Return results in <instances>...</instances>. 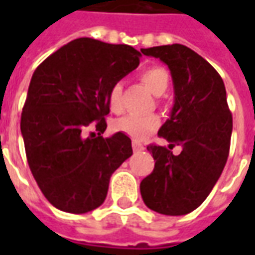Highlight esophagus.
<instances>
[{"label": "esophagus", "mask_w": 255, "mask_h": 255, "mask_svg": "<svg viewBox=\"0 0 255 255\" xmlns=\"http://www.w3.org/2000/svg\"><path fill=\"white\" fill-rule=\"evenodd\" d=\"M132 149L135 153H139V151H142V150H144V146L140 142H138V140H133L132 142Z\"/></svg>", "instance_id": "1"}]
</instances>
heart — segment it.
I'll list each match as a JSON object with an SVG mask.
<instances>
[{
  "instance_id": "heart-1",
  "label": "heart",
  "mask_w": 255,
  "mask_h": 255,
  "mask_svg": "<svg viewBox=\"0 0 255 255\" xmlns=\"http://www.w3.org/2000/svg\"><path fill=\"white\" fill-rule=\"evenodd\" d=\"M140 79L144 86L154 95H162L169 87V75L161 67L146 68L140 73ZM122 82H116L108 93V104L113 112L122 111ZM158 127H160V117L155 115H149V116L126 115L113 123L115 131L126 133L136 140L146 138Z\"/></svg>"
}]
</instances>
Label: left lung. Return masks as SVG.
Returning <instances> with one entry per match:
<instances>
[{"mask_svg":"<svg viewBox=\"0 0 255 255\" xmlns=\"http://www.w3.org/2000/svg\"><path fill=\"white\" fill-rule=\"evenodd\" d=\"M160 58L172 75L175 104L158 135L182 146L175 155L149 144L154 169L140 182L146 206L166 216L187 214L206 199L230 154L232 115L219 72L190 47L179 43L142 49Z\"/></svg>","mask_w":255,"mask_h":255,"instance_id":"obj_1","label":"left lung"}]
</instances>
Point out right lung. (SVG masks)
I'll use <instances>...</instances> for the list:
<instances>
[{
  "instance_id": "obj_1",
  "label": "right lung",
  "mask_w": 255,
  "mask_h": 255,
  "mask_svg": "<svg viewBox=\"0 0 255 255\" xmlns=\"http://www.w3.org/2000/svg\"><path fill=\"white\" fill-rule=\"evenodd\" d=\"M140 56L128 45L79 38L35 69L20 129L32 176L54 208L82 214L101 206L112 173L132 155L126 133H102L108 93ZM91 127L96 132L87 137Z\"/></svg>"
}]
</instances>
